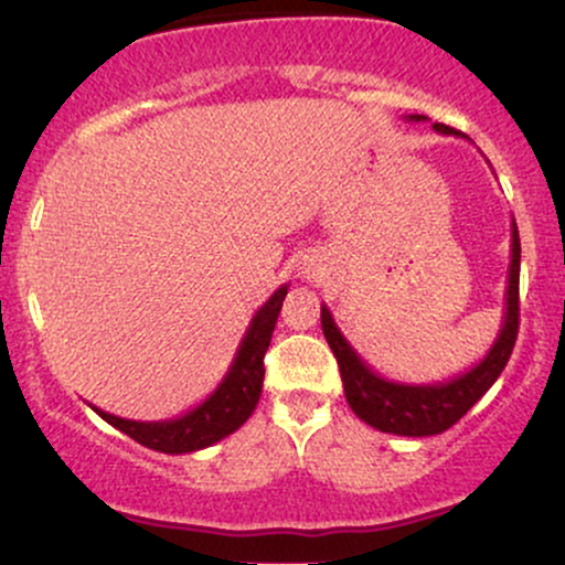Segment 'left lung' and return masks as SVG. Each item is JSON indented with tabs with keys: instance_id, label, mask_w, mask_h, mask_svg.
I'll return each mask as SVG.
<instances>
[{
	"instance_id": "1",
	"label": "left lung",
	"mask_w": 565,
	"mask_h": 565,
	"mask_svg": "<svg viewBox=\"0 0 565 565\" xmlns=\"http://www.w3.org/2000/svg\"><path fill=\"white\" fill-rule=\"evenodd\" d=\"M427 116L412 114L408 121H425ZM440 135H459L457 129L436 125ZM512 244H510V270L508 289H504V319L499 334L489 353L478 361L468 372L446 382H433V385H412V382H393L374 372L372 366L355 353L353 345L345 340L332 319V310L321 305V329L332 348L337 364H340L342 387L353 414L364 419L366 425L377 427L380 433H393V436L425 438L438 436L449 430L454 423L465 417L478 398L494 385L502 369L508 366L512 348L518 337V281H521V238H518V225L512 220Z\"/></svg>"
}]
</instances>
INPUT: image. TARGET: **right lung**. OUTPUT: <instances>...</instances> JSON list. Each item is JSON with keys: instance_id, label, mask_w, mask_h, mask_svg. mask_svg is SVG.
<instances>
[{"instance_id": "obj_1", "label": "right lung", "mask_w": 565, "mask_h": 565, "mask_svg": "<svg viewBox=\"0 0 565 565\" xmlns=\"http://www.w3.org/2000/svg\"><path fill=\"white\" fill-rule=\"evenodd\" d=\"M287 284H281L268 302L252 316L249 329L244 332L242 345H238L233 364L220 380V385L193 406L191 412L180 414L174 419H161V423H138V419L116 417V414L103 412L93 406L108 425L121 430L125 436L138 440L140 446L161 451V454H188L206 449V446L217 444L231 433H236L246 419L255 412L257 401L263 393L265 377V350L270 345V334L276 329V319L281 313V302L287 297Z\"/></svg>"}]
</instances>
